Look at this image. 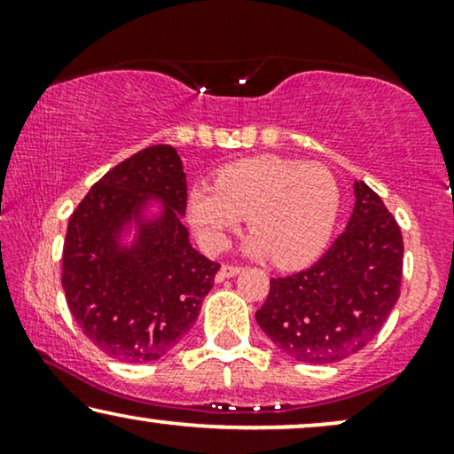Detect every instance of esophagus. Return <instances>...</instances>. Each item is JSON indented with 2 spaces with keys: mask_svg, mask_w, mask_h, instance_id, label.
<instances>
[{
  "mask_svg": "<svg viewBox=\"0 0 454 454\" xmlns=\"http://www.w3.org/2000/svg\"><path fill=\"white\" fill-rule=\"evenodd\" d=\"M241 269L238 264H223L221 266V270H219V275H216V278H219V281H223V278H229V277H235L238 275Z\"/></svg>",
  "mask_w": 454,
  "mask_h": 454,
  "instance_id": "esophagus-1",
  "label": "esophagus"
}]
</instances>
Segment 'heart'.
<instances>
[{
  "instance_id": "1",
  "label": "heart",
  "mask_w": 454,
  "mask_h": 454,
  "mask_svg": "<svg viewBox=\"0 0 454 454\" xmlns=\"http://www.w3.org/2000/svg\"><path fill=\"white\" fill-rule=\"evenodd\" d=\"M339 184L328 167L277 154L241 159L196 185L188 198L192 227L208 252H221L247 216V252L270 254L281 266L308 262L331 238Z\"/></svg>"
}]
</instances>
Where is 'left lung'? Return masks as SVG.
I'll list each match as a JSON object with an SVG mask.
<instances>
[{"label":"left lung","instance_id":"left-lung-1","mask_svg":"<svg viewBox=\"0 0 454 454\" xmlns=\"http://www.w3.org/2000/svg\"><path fill=\"white\" fill-rule=\"evenodd\" d=\"M403 235L380 196L356 184L347 229L318 262L270 278L256 322L289 357L337 364L380 333L401 295Z\"/></svg>","mask_w":454,"mask_h":454}]
</instances>
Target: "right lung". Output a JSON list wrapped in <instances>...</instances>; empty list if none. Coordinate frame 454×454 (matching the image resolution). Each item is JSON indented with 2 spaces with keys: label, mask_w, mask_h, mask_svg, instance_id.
Segmentation results:
<instances>
[{
  "label": "right lung",
  "mask_w": 454,
  "mask_h": 454,
  "mask_svg": "<svg viewBox=\"0 0 454 454\" xmlns=\"http://www.w3.org/2000/svg\"><path fill=\"white\" fill-rule=\"evenodd\" d=\"M148 195L164 200V215L141 228L132 248H120L122 223L137 218ZM185 202L179 154L157 145L105 173L70 216L61 258L66 301L84 337L109 357L159 359L198 318L221 264L190 246Z\"/></svg>",
  "instance_id": "obj_1"
}]
</instances>
